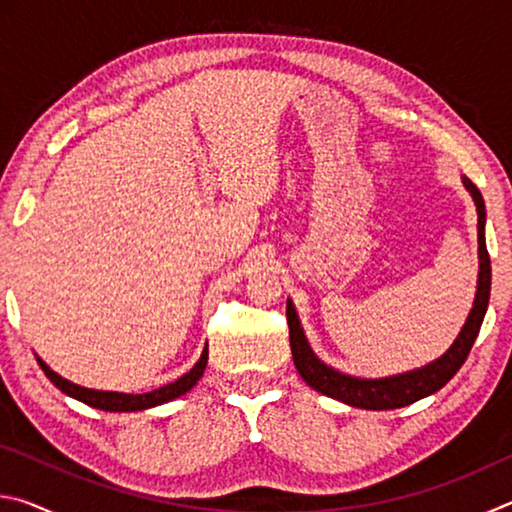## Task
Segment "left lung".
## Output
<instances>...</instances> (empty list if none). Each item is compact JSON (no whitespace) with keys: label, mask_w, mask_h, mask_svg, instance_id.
<instances>
[{"label":"left lung","mask_w":512,"mask_h":512,"mask_svg":"<svg viewBox=\"0 0 512 512\" xmlns=\"http://www.w3.org/2000/svg\"><path fill=\"white\" fill-rule=\"evenodd\" d=\"M463 185L470 192L472 201L476 205V214H479V280H476V296L474 305L467 314L465 325L458 332L456 341L449 345L445 354L422 368H415L409 372H400V375L379 377V379H363L354 375H345V372L327 366L325 361L316 357L311 345L305 336V329L300 325L298 311L293 300L287 298V323H289V341H291V354L293 363L300 372V377L307 381V386L314 391L323 393L327 397H334L348 406H357V409L368 411H391L402 409L413 402L429 397L440 391L449 379H452L470 354L472 345L479 336V329L483 323L485 311H488L490 300V255L485 248V203L479 189H476L470 180L463 176Z\"/></svg>","instance_id":"obj_1"}]
</instances>
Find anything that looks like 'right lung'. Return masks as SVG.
<instances>
[{"instance_id": "obj_1", "label": "right lung", "mask_w": 512, "mask_h": 512, "mask_svg": "<svg viewBox=\"0 0 512 512\" xmlns=\"http://www.w3.org/2000/svg\"><path fill=\"white\" fill-rule=\"evenodd\" d=\"M36 359L40 363V368L45 370V375L51 381H54V386L60 388V391H63L65 395L92 406V409H101V411H110V413H128V411L153 409V406L171 402V400H176V397L185 395L187 391H192V388L196 386V381L203 377L205 366H207V345L203 348L201 359L196 361V366L189 372H185L183 377L171 381V384H164L160 388H155V391H151V393H140V395L117 393V391H97V388L79 386V384H74V381L60 377L58 372L51 370L47 363L38 357V354H36Z\"/></svg>"}]
</instances>
